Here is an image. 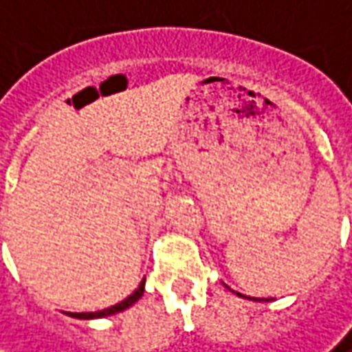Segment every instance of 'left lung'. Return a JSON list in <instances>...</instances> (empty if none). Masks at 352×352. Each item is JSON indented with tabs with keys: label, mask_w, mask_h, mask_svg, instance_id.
<instances>
[{
	"label": "left lung",
	"mask_w": 352,
	"mask_h": 352,
	"mask_svg": "<svg viewBox=\"0 0 352 352\" xmlns=\"http://www.w3.org/2000/svg\"><path fill=\"white\" fill-rule=\"evenodd\" d=\"M256 299H258V298H256ZM262 299H264V298H262Z\"/></svg>",
	"instance_id": "obj_1"
}]
</instances>
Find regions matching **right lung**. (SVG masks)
Returning <instances> with one entry per match:
<instances>
[{"label":"right lung","instance_id":"right-lung-1","mask_svg":"<svg viewBox=\"0 0 352 352\" xmlns=\"http://www.w3.org/2000/svg\"><path fill=\"white\" fill-rule=\"evenodd\" d=\"M144 296V282L140 283V287L128 296V298L124 299V301H120V303H116L112 307H108V309H102V311H96V314H76L74 317H78V319H96V317H106V315H114L120 314V311H124V309H128L131 303H135L138 299Z\"/></svg>","mask_w":352,"mask_h":352}]
</instances>
